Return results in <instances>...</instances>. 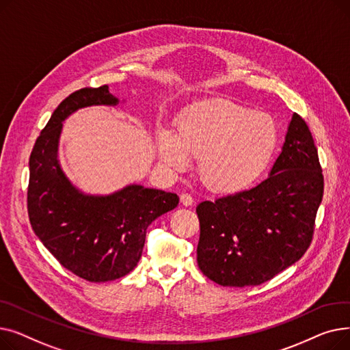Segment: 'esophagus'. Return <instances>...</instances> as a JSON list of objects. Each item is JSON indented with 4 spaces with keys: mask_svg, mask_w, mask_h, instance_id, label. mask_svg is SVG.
<instances>
[{
    "mask_svg": "<svg viewBox=\"0 0 350 350\" xmlns=\"http://www.w3.org/2000/svg\"><path fill=\"white\" fill-rule=\"evenodd\" d=\"M180 201H181L183 206L190 207V206H193V203H194V198H193L191 194H189V193H183V194L180 196Z\"/></svg>",
    "mask_w": 350,
    "mask_h": 350,
    "instance_id": "obj_1",
    "label": "esophagus"
}]
</instances>
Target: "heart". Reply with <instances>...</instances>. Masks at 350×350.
<instances>
[{"label":"heart","mask_w":350,"mask_h":350,"mask_svg":"<svg viewBox=\"0 0 350 350\" xmlns=\"http://www.w3.org/2000/svg\"><path fill=\"white\" fill-rule=\"evenodd\" d=\"M280 142L278 124L267 113L228 99L191 106L176 122V135L161 131L160 159L176 172L200 157L198 176L214 193L247 189L268 167Z\"/></svg>","instance_id":"heart-1"}]
</instances>
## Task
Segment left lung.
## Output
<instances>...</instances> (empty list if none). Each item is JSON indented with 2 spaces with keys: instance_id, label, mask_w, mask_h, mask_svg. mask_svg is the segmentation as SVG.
<instances>
[{
  "instance_id": "1",
  "label": "left lung",
  "mask_w": 350,
  "mask_h": 350,
  "mask_svg": "<svg viewBox=\"0 0 350 350\" xmlns=\"http://www.w3.org/2000/svg\"><path fill=\"white\" fill-rule=\"evenodd\" d=\"M323 197L314 137L293 113L282 152L260 185L201 201L197 262L223 286L260 285L302 258Z\"/></svg>"
}]
</instances>
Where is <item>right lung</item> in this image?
I'll return each mask as SVG.
<instances>
[{"label": "right lung", "mask_w": 350, "mask_h": 350, "mask_svg": "<svg viewBox=\"0 0 350 350\" xmlns=\"http://www.w3.org/2000/svg\"><path fill=\"white\" fill-rule=\"evenodd\" d=\"M118 103L107 85L73 92L53 110L29 157L32 230L62 267L89 282L113 281L131 272L142 256L147 227L178 204L177 194L139 185L107 196L83 194L62 172V122L81 107Z\"/></svg>", "instance_id": "obj_1"}]
</instances>
